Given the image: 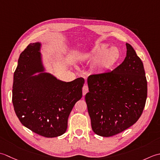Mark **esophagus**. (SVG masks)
Segmentation results:
<instances>
[{
    "instance_id": "1",
    "label": "esophagus",
    "mask_w": 160,
    "mask_h": 160,
    "mask_svg": "<svg viewBox=\"0 0 160 160\" xmlns=\"http://www.w3.org/2000/svg\"><path fill=\"white\" fill-rule=\"evenodd\" d=\"M82 92H83V95H85V94L88 92V87L87 85H84L83 86Z\"/></svg>"
}]
</instances>
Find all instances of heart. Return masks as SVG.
Masks as SVG:
<instances>
[{
	"label": "heart",
	"instance_id": "b5f03b06",
	"mask_svg": "<svg viewBox=\"0 0 160 160\" xmlns=\"http://www.w3.org/2000/svg\"><path fill=\"white\" fill-rule=\"evenodd\" d=\"M121 52L117 48L110 49L106 44L97 45L85 55V57L93 62H97L96 70L99 72H104L118 63L121 58Z\"/></svg>",
	"mask_w": 160,
	"mask_h": 160
}]
</instances>
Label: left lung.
Instances as JSON below:
<instances>
[{
    "label": "left lung",
    "mask_w": 160,
    "mask_h": 160,
    "mask_svg": "<svg viewBox=\"0 0 160 160\" xmlns=\"http://www.w3.org/2000/svg\"><path fill=\"white\" fill-rule=\"evenodd\" d=\"M126 57L112 71L91 74L85 97L95 134L110 137L122 132L141 117L147 98L142 61L126 43Z\"/></svg>",
    "instance_id": "8db88e82"
}]
</instances>
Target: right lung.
I'll return each mask as SVG.
<instances>
[{
    "label": "right lung",
    "instance_id": "obj_1",
    "mask_svg": "<svg viewBox=\"0 0 160 160\" xmlns=\"http://www.w3.org/2000/svg\"><path fill=\"white\" fill-rule=\"evenodd\" d=\"M41 44L30 43L22 52L14 73L12 103L21 123L45 138L66 132L74 104L82 97L84 79L63 82L43 72Z\"/></svg>",
    "mask_w": 160,
    "mask_h": 160
}]
</instances>
